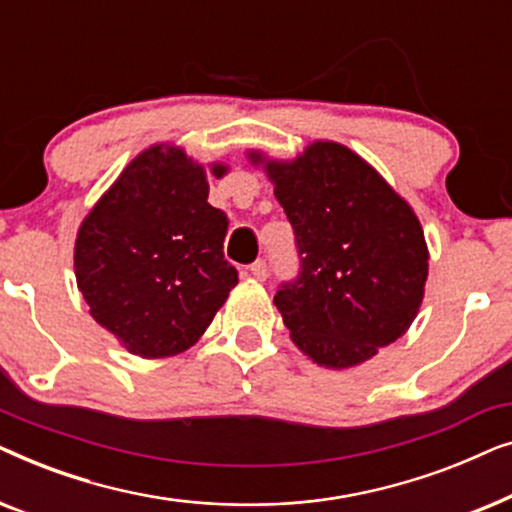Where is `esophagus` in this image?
Returning <instances> with one entry per match:
<instances>
[{"label":"esophagus","instance_id":"1","mask_svg":"<svg viewBox=\"0 0 512 512\" xmlns=\"http://www.w3.org/2000/svg\"><path fill=\"white\" fill-rule=\"evenodd\" d=\"M249 270H251V275H254V279H258V282H265V279H268V265H265V261H256Z\"/></svg>","mask_w":512,"mask_h":512}]
</instances>
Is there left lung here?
Listing matches in <instances>:
<instances>
[{
    "label": "left lung",
    "mask_w": 512,
    "mask_h": 512,
    "mask_svg": "<svg viewBox=\"0 0 512 512\" xmlns=\"http://www.w3.org/2000/svg\"><path fill=\"white\" fill-rule=\"evenodd\" d=\"M249 160L263 165L296 233L300 275L275 296L291 340L324 368L373 359L424 300L429 247L415 209L345 144L319 139L293 160Z\"/></svg>",
    "instance_id": "obj_1"
}]
</instances>
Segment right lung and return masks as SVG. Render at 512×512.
<instances>
[{"instance_id":"right-lung-1","label":"right lung","mask_w":512,"mask_h":512,"mask_svg":"<svg viewBox=\"0 0 512 512\" xmlns=\"http://www.w3.org/2000/svg\"><path fill=\"white\" fill-rule=\"evenodd\" d=\"M221 179L228 165L212 163ZM207 170L181 146L153 144L81 221L76 286L130 354L163 359L202 338L237 284L223 258L228 216L207 202Z\"/></svg>"}]
</instances>
